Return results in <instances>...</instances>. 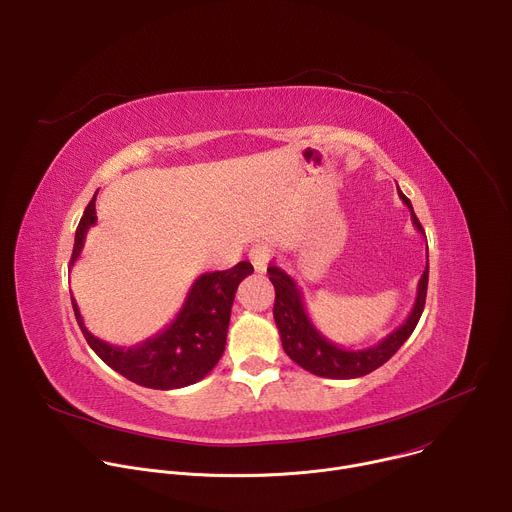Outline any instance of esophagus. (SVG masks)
<instances>
[{
    "mask_svg": "<svg viewBox=\"0 0 512 512\" xmlns=\"http://www.w3.org/2000/svg\"><path fill=\"white\" fill-rule=\"evenodd\" d=\"M249 261L253 263L255 271L263 273V271L267 269L269 261H271V249H269L267 245H255V247H251V251H249Z\"/></svg>",
    "mask_w": 512,
    "mask_h": 512,
    "instance_id": "obj_1",
    "label": "esophagus"
}]
</instances>
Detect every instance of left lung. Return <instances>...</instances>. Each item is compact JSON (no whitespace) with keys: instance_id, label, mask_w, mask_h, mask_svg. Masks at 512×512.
I'll return each instance as SVG.
<instances>
[{"instance_id":"obj_1","label":"left lung","mask_w":512,"mask_h":512,"mask_svg":"<svg viewBox=\"0 0 512 512\" xmlns=\"http://www.w3.org/2000/svg\"><path fill=\"white\" fill-rule=\"evenodd\" d=\"M399 198L405 202V206L411 210V218L415 229L423 233L417 216L413 212L411 200L397 188ZM429 257V255H427ZM269 279L275 287V304H273V318L281 336V346L285 354L300 364L302 369L310 371L312 375L324 377V379H356L364 377L373 371H377L383 364L403 346V342L411 336L415 330L427 296V277H429V259L425 265V271L417 285V298L413 304L411 314L407 320L393 330L389 336H385L379 344L350 350L344 346L334 344L328 340L310 320L308 310L304 306V296L294 277L287 275L281 267L269 265L267 267Z\"/></svg>"}]
</instances>
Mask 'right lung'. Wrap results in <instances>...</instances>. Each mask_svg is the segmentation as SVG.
<instances>
[{"label": "right lung", "instance_id": "add662e5", "mask_svg": "<svg viewBox=\"0 0 512 512\" xmlns=\"http://www.w3.org/2000/svg\"><path fill=\"white\" fill-rule=\"evenodd\" d=\"M95 196L77 227L70 267L81 257L85 237L97 223ZM251 273L253 265L241 261L233 269L200 275L192 283L176 318L156 336L133 346H113L93 336L83 322L75 298H72V310H75L89 346L113 371L148 389H182L204 379L221 360L227 344L235 291Z\"/></svg>", "mask_w": 512, "mask_h": 512}]
</instances>
